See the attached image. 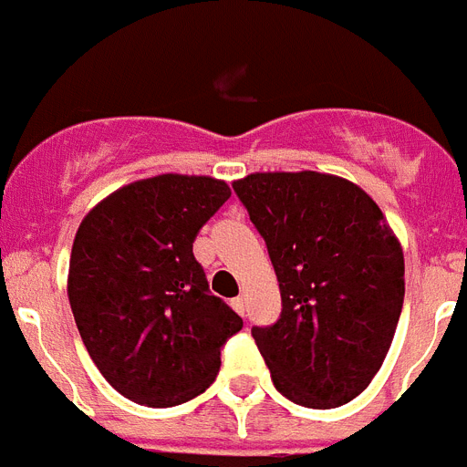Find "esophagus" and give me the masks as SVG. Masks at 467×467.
<instances>
[{"label":"esophagus","instance_id":"obj_1","mask_svg":"<svg viewBox=\"0 0 467 467\" xmlns=\"http://www.w3.org/2000/svg\"><path fill=\"white\" fill-rule=\"evenodd\" d=\"M231 307H234V310H236L241 317H245V298H243V296H238V298L231 300Z\"/></svg>","mask_w":467,"mask_h":467}]
</instances>
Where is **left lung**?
Wrapping results in <instances>:
<instances>
[{
	"label": "left lung",
	"instance_id": "left-lung-1",
	"mask_svg": "<svg viewBox=\"0 0 467 467\" xmlns=\"http://www.w3.org/2000/svg\"><path fill=\"white\" fill-rule=\"evenodd\" d=\"M234 191L279 279V319L253 327L275 387L298 406H344L394 341L406 294L399 238L363 188L331 173H250Z\"/></svg>",
	"mask_w": 467,
	"mask_h": 467
}]
</instances>
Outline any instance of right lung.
<instances>
[{
  "label": "right lung",
  "instance_id": "obj_1",
  "mask_svg": "<svg viewBox=\"0 0 467 467\" xmlns=\"http://www.w3.org/2000/svg\"><path fill=\"white\" fill-rule=\"evenodd\" d=\"M229 198L224 181L161 173L119 188L80 222L68 303L92 363L126 399L150 408L195 399L241 331L192 255L198 231Z\"/></svg>",
  "mask_w": 467,
  "mask_h": 467
}]
</instances>
